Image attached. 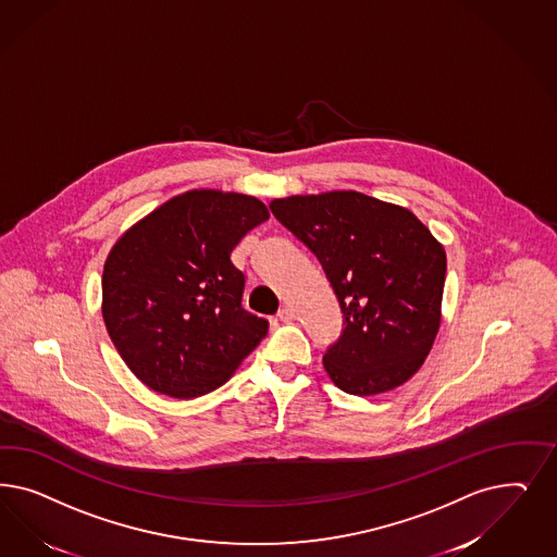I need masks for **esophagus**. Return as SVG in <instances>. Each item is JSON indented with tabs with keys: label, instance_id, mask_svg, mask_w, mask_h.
Segmentation results:
<instances>
[{
	"label": "esophagus",
	"instance_id": "1",
	"mask_svg": "<svg viewBox=\"0 0 557 557\" xmlns=\"http://www.w3.org/2000/svg\"><path fill=\"white\" fill-rule=\"evenodd\" d=\"M278 318H281V322H293V320L297 318V313H295V309H290V307H283V309L278 311Z\"/></svg>",
	"mask_w": 557,
	"mask_h": 557
}]
</instances>
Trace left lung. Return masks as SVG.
Here are the masks:
<instances>
[{
    "mask_svg": "<svg viewBox=\"0 0 557 557\" xmlns=\"http://www.w3.org/2000/svg\"><path fill=\"white\" fill-rule=\"evenodd\" d=\"M274 216L322 262L344 332L323 357L342 392L377 395L404 385L441 327L447 253L410 209L357 190L293 195Z\"/></svg>",
    "mask_w": 557,
    "mask_h": 557,
    "instance_id": "1",
    "label": "left lung"
}]
</instances>
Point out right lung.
<instances>
[{
    "label": "right lung",
    "mask_w": 557,
    "mask_h": 557,
    "mask_svg": "<svg viewBox=\"0 0 557 557\" xmlns=\"http://www.w3.org/2000/svg\"><path fill=\"white\" fill-rule=\"evenodd\" d=\"M260 198L195 188L131 225L108 251L102 318L131 373L176 399L230 381L269 332L242 307L232 251L269 219Z\"/></svg>",
    "instance_id": "obj_1"
}]
</instances>
